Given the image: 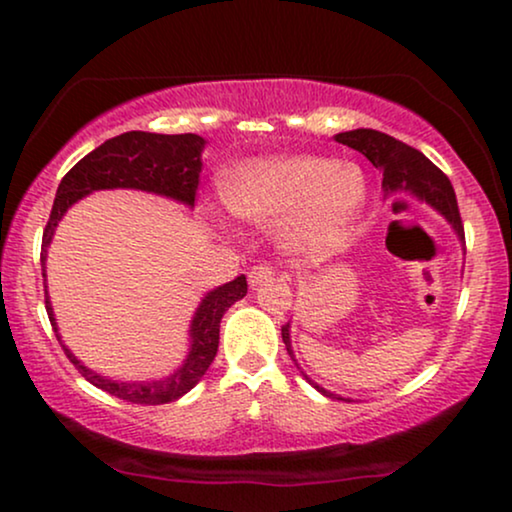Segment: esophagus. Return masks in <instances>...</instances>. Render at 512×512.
I'll return each instance as SVG.
<instances>
[{
	"label": "esophagus",
	"instance_id": "obj_1",
	"mask_svg": "<svg viewBox=\"0 0 512 512\" xmlns=\"http://www.w3.org/2000/svg\"><path fill=\"white\" fill-rule=\"evenodd\" d=\"M272 277H275V265H270V263H258L249 270V284L251 286L268 282V279H272Z\"/></svg>",
	"mask_w": 512,
	"mask_h": 512
}]
</instances>
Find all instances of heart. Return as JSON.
Returning <instances> with one entry per match:
<instances>
[{
    "label": "heart",
    "mask_w": 512,
    "mask_h": 512,
    "mask_svg": "<svg viewBox=\"0 0 512 512\" xmlns=\"http://www.w3.org/2000/svg\"><path fill=\"white\" fill-rule=\"evenodd\" d=\"M230 212L254 226H279L291 249L328 254L366 202V177L352 163L321 156L249 160L223 181Z\"/></svg>",
    "instance_id": "obj_1"
}]
</instances>
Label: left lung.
Returning a JSON list of instances; mask_svg holds the SVG:
<instances>
[{
    "instance_id": "1",
    "label": "left lung",
    "mask_w": 512,
    "mask_h": 512,
    "mask_svg": "<svg viewBox=\"0 0 512 512\" xmlns=\"http://www.w3.org/2000/svg\"><path fill=\"white\" fill-rule=\"evenodd\" d=\"M335 142L349 146V149L359 151L366 156L375 167H380L384 172L382 186L387 193H415L417 198H422L438 209L447 221L452 223L461 240H464V223H461L457 195L447 179V174L431 163L424 153H419L412 146L403 144L401 139L384 135L377 130H349L335 135ZM282 340L286 345V352L291 354V342H289V324L282 326ZM293 359V354H291ZM312 382V380H310ZM314 384V382H312ZM317 387V384H314ZM324 396L328 394L326 389L317 387Z\"/></svg>"
}]
</instances>
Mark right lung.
Here are the masks:
<instances>
[{
	"label": "right lung",
	"mask_w": 512,
	"mask_h": 512,
	"mask_svg": "<svg viewBox=\"0 0 512 512\" xmlns=\"http://www.w3.org/2000/svg\"><path fill=\"white\" fill-rule=\"evenodd\" d=\"M202 149H205V139L191 135V132H186V135H156V132L132 130L111 137L97 146L95 151H90L60 181L51 216H48L44 228V237H41V265L46 263L48 242H51L53 230L62 219V214L72 207V202L93 191H100V188H139V191L160 193L167 195V198L186 202V205H193L200 184ZM244 296H247V277L244 275L207 293L193 317L191 354H188L186 363L177 373L160 382L137 384L107 380V377L81 366L76 356L69 354L65 345H62V349H65L67 359L74 363L76 370L93 387L107 391L111 396L139 405H163L177 401L179 396L191 391L200 382V377L207 373V368L212 366L216 349H219L221 317L230 305ZM46 312L48 319H51L53 331H58L51 303H48V293ZM55 338L60 340V335H55Z\"/></svg>",
	"instance_id": "right-lung-1"
}]
</instances>
